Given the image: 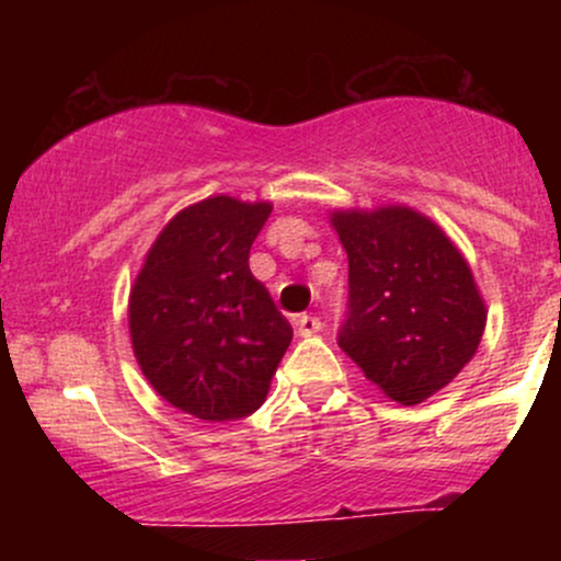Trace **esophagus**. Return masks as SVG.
<instances>
[{"label": "esophagus", "instance_id": "esophagus-1", "mask_svg": "<svg viewBox=\"0 0 561 561\" xmlns=\"http://www.w3.org/2000/svg\"><path fill=\"white\" fill-rule=\"evenodd\" d=\"M321 319L319 317H311V313H302V317H298V321H295V330H298L300 337H313V334L321 332Z\"/></svg>", "mask_w": 561, "mask_h": 561}]
</instances>
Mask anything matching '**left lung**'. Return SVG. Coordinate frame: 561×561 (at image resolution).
<instances>
[{"label": "left lung", "instance_id": "8db88e82", "mask_svg": "<svg viewBox=\"0 0 561 561\" xmlns=\"http://www.w3.org/2000/svg\"><path fill=\"white\" fill-rule=\"evenodd\" d=\"M347 253L337 345L390 401L416 405L478 353L485 302L465 255L427 216L388 205L334 210Z\"/></svg>", "mask_w": 561, "mask_h": 561}]
</instances>
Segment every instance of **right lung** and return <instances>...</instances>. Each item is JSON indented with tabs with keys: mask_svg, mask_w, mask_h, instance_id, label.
<instances>
[{
	"mask_svg": "<svg viewBox=\"0 0 561 561\" xmlns=\"http://www.w3.org/2000/svg\"><path fill=\"white\" fill-rule=\"evenodd\" d=\"M268 216L272 203L227 195L190 205L165 224L134 279L128 332L141 375L197 420L253 414L293 340L248 266Z\"/></svg>",
	"mask_w": 561,
	"mask_h": 561,
	"instance_id": "obj_1",
	"label": "right lung"
}]
</instances>
